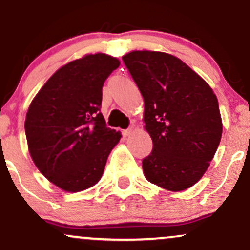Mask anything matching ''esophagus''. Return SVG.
<instances>
[{
    "instance_id": "34e87169",
    "label": "esophagus",
    "mask_w": 250,
    "mask_h": 250,
    "mask_svg": "<svg viewBox=\"0 0 250 250\" xmlns=\"http://www.w3.org/2000/svg\"><path fill=\"white\" fill-rule=\"evenodd\" d=\"M133 130H134L133 128H128V129H125V130L122 131L123 136H129V135H130L131 133H133Z\"/></svg>"
}]
</instances>
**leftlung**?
<instances>
[{"label":"left lung","mask_w":250,"mask_h":250,"mask_svg":"<svg viewBox=\"0 0 250 250\" xmlns=\"http://www.w3.org/2000/svg\"><path fill=\"white\" fill-rule=\"evenodd\" d=\"M145 101L153 150L142 160L149 182L170 191L190 188L206 173L222 136L219 102L185 62L161 51L122 57Z\"/></svg>","instance_id":"1"}]
</instances>
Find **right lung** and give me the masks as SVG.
Listing matches in <instances>:
<instances>
[{"label":"right lung","mask_w":250,"mask_h":250,"mask_svg":"<svg viewBox=\"0 0 250 250\" xmlns=\"http://www.w3.org/2000/svg\"><path fill=\"white\" fill-rule=\"evenodd\" d=\"M120 61L90 54L63 65L30 103L24 129L34 163L64 191H81L101 179L121 133L101 114L102 87Z\"/></svg>","instance_id":"add662e5"}]
</instances>
